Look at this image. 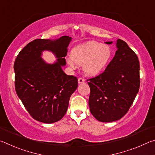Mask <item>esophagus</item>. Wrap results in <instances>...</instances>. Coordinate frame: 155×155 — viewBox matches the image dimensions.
<instances>
[{"label": "esophagus", "mask_w": 155, "mask_h": 155, "mask_svg": "<svg viewBox=\"0 0 155 155\" xmlns=\"http://www.w3.org/2000/svg\"><path fill=\"white\" fill-rule=\"evenodd\" d=\"M78 83H83L84 82H85V80H84L83 78L80 77V78H78Z\"/></svg>", "instance_id": "obj_1"}]
</instances>
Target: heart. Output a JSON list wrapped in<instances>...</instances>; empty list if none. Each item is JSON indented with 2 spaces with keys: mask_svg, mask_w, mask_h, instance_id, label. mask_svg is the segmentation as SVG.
Instances as JSON below:
<instances>
[{
  "mask_svg": "<svg viewBox=\"0 0 155 155\" xmlns=\"http://www.w3.org/2000/svg\"><path fill=\"white\" fill-rule=\"evenodd\" d=\"M111 49L108 45L96 41H89L72 49L71 58L67 59L70 66L83 65L86 74L95 76L104 70L111 59Z\"/></svg>",
  "mask_w": 155,
  "mask_h": 155,
  "instance_id": "b5f03b06",
  "label": "heart"
}]
</instances>
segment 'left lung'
Instances as JSON below:
<instances>
[{
	"mask_svg": "<svg viewBox=\"0 0 155 155\" xmlns=\"http://www.w3.org/2000/svg\"><path fill=\"white\" fill-rule=\"evenodd\" d=\"M111 44L112 41H107ZM115 56L104 71L87 79L90 87L89 107L96 120H118L129 110L140 85V62L134 51L120 39Z\"/></svg>",
	"mask_w": 155,
	"mask_h": 155,
	"instance_id": "8db88e82",
	"label": "left lung"
}]
</instances>
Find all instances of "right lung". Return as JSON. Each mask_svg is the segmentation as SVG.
I'll use <instances>...</instances> for the list:
<instances>
[{
	"mask_svg": "<svg viewBox=\"0 0 155 155\" xmlns=\"http://www.w3.org/2000/svg\"><path fill=\"white\" fill-rule=\"evenodd\" d=\"M72 38L62 36L57 40L37 39L28 43L14 62L15 88L25 109L33 119L51 124L64 116L69 100L78 87V79L65 74L68 46ZM49 50L58 58L47 64L41 52Z\"/></svg>",
	"mask_w": 155,
	"mask_h": 155,
	"instance_id": "add662e5",
	"label": "right lung"
}]
</instances>
